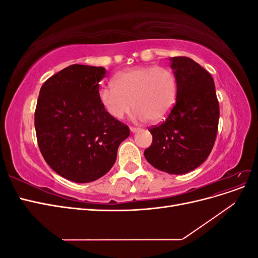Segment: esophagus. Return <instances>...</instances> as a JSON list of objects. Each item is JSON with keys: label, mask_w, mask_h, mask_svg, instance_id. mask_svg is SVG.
Masks as SVG:
<instances>
[{"label": "esophagus", "mask_w": 258, "mask_h": 258, "mask_svg": "<svg viewBox=\"0 0 258 258\" xmlns=\"http://www.w3.org/2000/svg\"><path fill=\"white\" fill-rule=\"evenodd\" d=\"M140 129L139 128H135V127H130V131L132 132V134H136V132H138Z\"/></svg>", "instance_id": "esophagus-1"}]
</instances>
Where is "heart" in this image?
Listing matches in <instances>:
<instances>
[{"mask_svg":"<svg viewBox=\"0 0 258 258\" xmlns=\"http://www.w3.org/2000/svg\"><path fill=\"white\" fill-rule=\"evenodd\" d=\"M113 88L99 91L100 102L115 119H121L131 107L134 118L157 123L166 119L176 100V81L170 70L137 67L116 74Z\"/></svg>","mask_w":258,"mask_h":258,"instance_id":"1","label":"heart"}]
</instances>
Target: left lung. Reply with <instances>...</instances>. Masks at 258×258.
Returning a JSON list of instances; mask_svg holds the SVG:
<instances>
[{
	"mask_svg": "<svg viewBox=\"0 0 258 258\" xmlns=\"http://www.w3.org/2000/svg\"><path fill=\"white\" fill-rule=\"evenodd\" d=\"M176 81V101L166 121L148 129L152 145L144 156L169 174H185L204 163L212 151L220 105L212 76L187 57L170 58Z\"/></svg>",
	"mask_w": 258,
	"mask_h": 258,
	"instance_id": "1",
	"label": "left lung"
}]
</instances>
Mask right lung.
Instances as JSON below:
<instances>
[{
    "label": "right lung",
    "mask_w": 258,
    "mask_h": 258,
    "mask_svg": "<svg viewBox=\"0 0 258 258\" xmlns=\"http://www.w3.org/2000/svg\"><path fill=\"white\" fill-rule=\"evenodd\" d=\"M102 67L72 64L46 81L40 90L34 124L40 151L54 172L89 183L111 170L130 130L113 118L99 99Z\"/></svg>",
    "instance_id": "right-lung-1"
}]
</instances>
